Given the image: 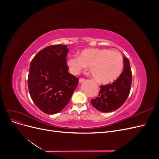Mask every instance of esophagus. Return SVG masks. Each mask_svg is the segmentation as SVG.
Here are the masks:
<instances>
[{"instance_id": "esophagus-1", "label": "esophagus", "mask_w": 159, "mask_h": 159, "mask_svg": "<svg viewBox=\"0 0 159 159\" xmlns=\"http://www.w3.org/2000/svg\"><path fill=\"white\" fill-rule=\"evenodd\" d=\"M85 81V79H84V78H80L79 80V82L81 83V82H83V81Z\"/></svg>"}]
</instances>
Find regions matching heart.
<instances>
[{"instance_id":"b5f03b06","label":"heart","mask_w":159,"mask_h":159,"mask_svg":"<svg viewBox=\"0 0 159 159\" xmlns=\"http://www.w3.org/2000/svg\"><path fill=\"white\" fill-rule=\"evenodd\" d=\"M68 64L74 74L89 66L93 78L101 83H109L116 80L124 66L123 56L119 52L107 49L84 50L80 56H70Z\"/></svg>"}]
</instances>
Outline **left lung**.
Returning a JSON list of instances; mask_svg holds the SVG:
<instances>
[{
	"label": "left lung",
	"instance_id": "left-lung-1",
	"mask_svg": "<svg viewBox=\"0 0 159 159\" xmlns=\"http://www.w3.org/2000/svg\"><path fill=\"white\" fill-rule=\"evenodd\" d=\"M123 71L111 84L101 85L98 95L91 99L93 106L101 112H111L125 102L131 88L132 72L129 60L123 57Z\"/></svg>",
	"mask_w": 159,
	"mask_h": 159
}]
</instances>
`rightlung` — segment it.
<instances>
[{
	"label": "right lung",
	"instance_id": "obj_1",
	"mask_svg": "<svg viewBox=\"0 0 159 159\" xmlns=\"http://www.w3.org/2000/svg\"><path fill=\"white\" fill-rule=\"evenodd\" d=\"M66 45L44 48L34 57L30 64L28 86L36 106L46 114L61 111L70 102L79 78L68 72Z\"/></svg>",
	"mask_w": 159,
	"mask_h": 159
}]
</instances>
